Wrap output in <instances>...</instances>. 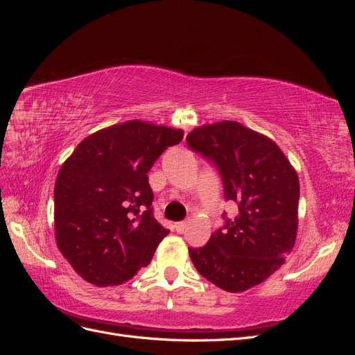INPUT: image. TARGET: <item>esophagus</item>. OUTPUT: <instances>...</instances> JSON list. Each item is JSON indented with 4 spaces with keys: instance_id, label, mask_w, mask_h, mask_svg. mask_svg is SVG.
<instances>
[{
    "instance_id": "obj_1",
    "label": "esophagus",
    "mask_w": 355,
    "mask_h": 355,
    "mask_svg": "<svg viewBox=\"0 0 355 355\" xmlns=\"http://www.w3.org/2000/svg\"><path fill=\"white\" fill-rule=\"evenodd\" d=\"M187 228H188V222H187V220H182V222H176V223H175V230H176V232H179V234L185 232Z\"/></svg>"
}]
</instances>
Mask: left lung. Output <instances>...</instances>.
Here are the masks:
<instances>
[{
    "label": "left lung",
    "mask_w": 355,
    "mask_h": 355,
    "mask_svg": "<svg viewBox=\"0 0 355 355\" xmlns=\"http://www.w3.org/2000/svg\"><path fill=\"white\" fill-rule=\"evenodd\" d=\"M192 151L219 170L225 198L237 202L234 219L206 245L189 247L197 271L227 292L261 284L284 263L297 232L299 178L272 139L237 121L197 127L187 136Z\"/></svg>",
    "instance_id": "1"
}]
</instances>
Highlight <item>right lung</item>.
I'll return each instance as SVG.
<instances>
[{
	"label": "right lung",
	"instance_id": "obj_1",
	"mask_svg": "<svg viewBox=\"0 0 355 355\" xmlns=\"http://www.w3.org/2000/svg\"><path fill=\"white\" fill-rule=\"evenodd\" d=\"M184 130L141 120L102 128L62 164L55 184V234L81 278L116 286L149 265L168 231L155 220L148 171Z\"/></svg>",
	"mask_w": 355,
	"mask_h": 355
}]
</instances>
